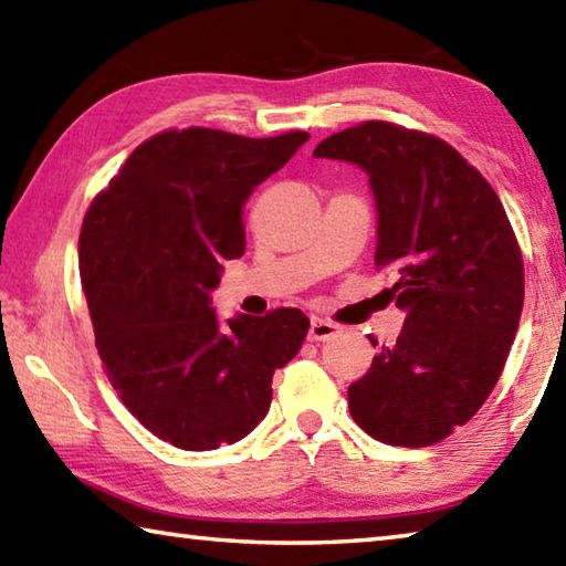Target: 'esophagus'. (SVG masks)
<instances>
[{
	"label": "esophagus",
	"instance_id": "esophagus-1",
	"mask_svg": "<svg viewBox=\"0 0 566 566\" xmlns=\"http://www.w3.org/2000/svg\"><path fill=\"white\" fill-rule=\"evenodd\" d=\"M334 334H337V324L319 319V317H312L310 334H306V337H310V342H327L334 337Z\"/></svg>",
	"mask_w": 566,
	"mask_h": 566
}]
</instances>
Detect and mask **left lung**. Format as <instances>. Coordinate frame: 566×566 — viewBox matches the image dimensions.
Returning a JSON list of instances; mask_svg holds the SVG:
<instances>
[{"mask_svg":"<svg viewBox=\"0 0 566 566\" xmlns=\"http://www.w3.org/2000/svg\"><path fill=\"white\" fill-rule=\"evenodd\" d=\"M314 157L367 171L375 262L397 272L389 294L407 314L397 344L349 387L352 417L385 444H434L492 395L520 327L524 264L510 219L490 181L432 134L364 122Z\"/></svg>","mask_w":566,"mask_h":566,"instance_id":"1","label":"left lung"}]
</instances>
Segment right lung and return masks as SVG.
<instances>
[{
	"instance_id": "add662e5",
	"label": "right lung",
	"mask_w": 566,
	"mask_h": 566,
	"mask_svg": "<svg viewBox=\"0 0 566 566\" xmlns=\"http://www.w3.org/2000/svg\"><path fill=\"white\" fill-rule=\"evenodd\" d=\"M306 139L161 132L84 217L80 274L107 377L151 434L187 452L252 432L310 329L300 310L219 322L209 296L222 262L244 254L247 199Z\"/></svg>"
}]
</instances>
